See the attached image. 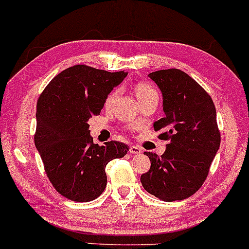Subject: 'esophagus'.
I'll list each match as a JSON object with an SVG mask.
<instances>
[{"instance_id":"obj_1","label":"esophagus","mask_w":249,"mask_h":249,"mask_svg":"<svg viewBox=\"0 0 249 249\" xmlns=\"http://www.w3.org/2000/svg\"><path fill=\"white\" fill-rule=\"evenodd\" d=\"M129 152L133 153V155H140V153L142 152V147H140V146L132 145L129 147Z\"/></svg>"}]
</instances>
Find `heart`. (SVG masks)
<instances>
[{
	"instance_id": "b5f03b06",
	"label": "heart",
	"mask_w": 249,
	"mask_h": 249,
	"mask_svg": "<svg viewBox=\"0 0 249 249\" xmlns=\"http://www.w3.org/2000/svg\"><path fill=\"white\" fill-rule=\"evenodd\" d=\"M135 94H137V98L138 101H142V99L147 98V97L150 96H153V94H157V92H156V89H153L152 86H150L148 84L146 83H138L137 85H135ZM119 96V91H114L110 93V96L107 97V106H110V104H112V102L116 99V97Z\"/></svg>"
}]
</instances>
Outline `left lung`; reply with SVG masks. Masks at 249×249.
Segmentation results:
<instances>
[{"instance_id": "obj_1", "label": "left lung", "mask_w": 249, "mask_h": 249, "mask_svg": "<svg viewBox=\"0 0 249 249\" xmlns=\"http://www.w3.org/2000/svg\"><path fill=\"white\" fill-rule=\"evenodd\" d=\"M163 96L164 117L153 124L168 140L165 152H145L151 168L140 181L163 201L183 200L202 186L220 145L216 107L210 94L180 69L148 74Z\"/></svg>"}]
</instances>
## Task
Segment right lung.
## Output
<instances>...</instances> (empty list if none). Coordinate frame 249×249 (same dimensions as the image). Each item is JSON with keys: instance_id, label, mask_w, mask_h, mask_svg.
Masks as SVG:
<instances>
[{"instance_id": "right-lung-1", "label": "right lung", "mask_w": 249, "mask_h": 249, "mask_svg": "<svg viewBox=\"0 0 249 249\" xmlns=\"http://www.w3.org/2000/svg\"><path fill=\"white\" fill-rule=\"evenodd\" d=\"M127 74L76 65L57 74L38 99L36 147L53 188L69 200L98 198L107 186V164L128 152L115 140L93 143L89 124Z\"/></svg>"}]
</instances>
